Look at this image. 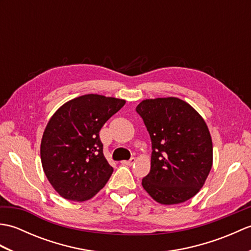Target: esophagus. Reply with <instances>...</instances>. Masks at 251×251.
Segmentation results:
<instances>
[{"label": "esophagus", "instance_id": "obj_1", "mask_svg": "<svg viewBox=\"0 0 251 251\" xmlns=\"http://www.w3.org/2000/svg\"><path fill=\"white\" fill-rule=\"evenodd\" d=\"M136 162V158L135 157H131L130 159H128V161H123L122 164L123 165H127V166H131L132 164H134Z\"/></svg>", "mask_w": 251, "mask_h": 251}]
</instances>
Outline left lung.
<instances>
[{"mask_svg": "<svg viewBox=\"0 0 251 251\" xmlns=\"http://www.w3.org/2000/svg\"><path fill=\"white\" fill-rule=\"evenodd\" d=\"M152 142L151 169L142 186L164 205L193 197L212 166V141L205 121L179 98L147 99L137 105Z\"/></svg>", "mask_w": 251, "mask_h": 251, "instance_id": "obj_1", "label": "left lung"}]
</instances>
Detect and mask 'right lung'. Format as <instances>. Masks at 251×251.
<instances>
[{"label":"right lung","instance_id":"add662e5","mask_svg":"<svg viewBox=\"0 0 251 251\" xmlns=\"http://www.w3.org/2000/svg\"><path fill=\"white\" fill-rule=\"evenodd\" d=\"M125 100L84 95L68 101L51 116L41 142L44 173L60 196L92 199L113 173L103 155L99 131Z\"/></svg>","mask_w":251,"mask_h":251}]
</instances>
